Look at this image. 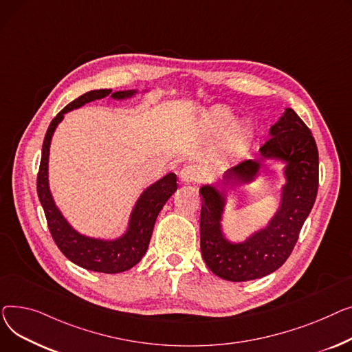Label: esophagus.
<instances>
[{
	"instance_id": "obj_1",
	"label": "esophagus",
	"mask_w": 352,
	"mask_h": 352,
	"mask_svg": "<svg viewBox=\"0 0 352 352\" xmlns=\"http://www.w3.org/2000/svg\"><path fill=\"white\" fill-rule=\"evenodd\" d=\"M180 180L183 183H193V182H197L199 177H200V170L196 168V166H184L182 170H180V175H179Z\"/></svg>"
}]
</instances>
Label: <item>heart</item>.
Wrapping results in <instances>:
<instances>
[{
	"mask_svg": "<svg viewBox=\"0 0 352 352\" xmlns=\"http://www.w3.org/2000/svg\"><path fill=\"white\" fill-rule=\"evenodd\" d=\"M234 119V112L226 105H216L208 113V120L210 126L221 132L226 128H229L230 123ZM254 139V129L249 122L239 120L227 129L224 139V153L229 159L240 157L245 151L249 149Z\"/></svg>",
	"mask_w": 352,
	"mask_h": 352,
	"instance_id": "b5f03b06",
	"label": "heart"
}]
</instances>
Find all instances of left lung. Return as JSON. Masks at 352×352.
Returning a JSON list of instances; mask_svg holds the SVG:
<instances>
[{
	"mask_svg": "<svg viewBox=\"0 0 352 352\" xmlns=\"http://www.w3.org/2000/svg\"><path fill=\"white\" fill-rule=\"evenodd\" d=\"M258 156L229 169L221 180L203 184L199 189L201 256L212 273L227 281L256 280L280 268L292 254L317 197V144L305 123L292 108H285L270 128V138L260 148ZM265 160L285 164L286 183L280 188L279 208L265 226L241 242H233L222 229V217L228 202L226 188L255 181Z\"/></svg>",
	"mask_w": 352,
	"mask_h": 352,
	"instance_id": "obj_1",
	"label": "left lung"
}]
</instances>
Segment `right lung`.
Returning a JSON list of instances; mask_svg holds the SVG:
<instances>
[{
  "label": "right lung",
  "instance_id": "obj_1",
  "mask_svg": "<svg viewBox=\"0 0 352 352\" xmlns=\"http://www.w3.org/2000/svg\"><path fill=\"white\" fill-rule=\"evenodd\" d=\"M143 92L148 91L144 89ZM138 94V89L118 92H112V89H94L80 95L79 98L68 103L52 119L43 144V156H41L36 189L52 239L55 240L58 249L64 253L68 260L82 268H87V270L96 273L116 274L126 272L142 260L149 247L153 227L160 210L170 199V196L177 190L176 175L168 173L166 176H163L162 179L148 186L140 193L131 212L126 230L120 236L115 239L91 237L78 232L65 219V216L62 214L54 200L50 189L48 176L51 140L56 126L64 120L65 113L84 107L89 102L107 96H111L113 100H126Z\"/></svg>",
  "mask_w": 352,
  "mask_h": 352
}]
</instances>
